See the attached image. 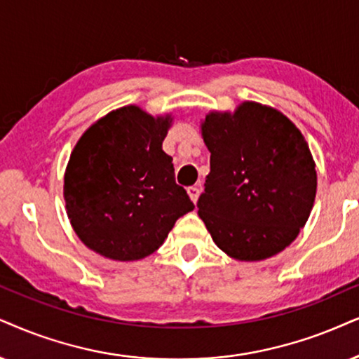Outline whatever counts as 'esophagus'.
Masks as SVG:
<instances>
[{"label":"esophagus","instance_id":"obj_1","mask_svg":"<svg viewBox=\"0 0 359 359\" xmlns=\"http://www.w3.org/2000/svg\"><path fill=\"white\" fill-rule=\"evenodd\" d=\"M187 194H189V197L192 198V202L195 203L198 198V194H201V187H198V185H190V187L187 189Z\"/></svg>","mask_w":359,"mask_h":359}]
</instances>
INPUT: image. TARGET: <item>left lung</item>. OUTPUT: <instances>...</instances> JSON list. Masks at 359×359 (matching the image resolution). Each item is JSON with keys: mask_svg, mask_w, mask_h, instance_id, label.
Listing matches in <instances>:
<instances>
[{"mask_svg": "<svg viewBox=\"0 0 359 359\" xmlns=\"http://www.w3.org/2000/svg\"><path fill=\"white\" fill-rule=\"evenodd\" d=\"M210 174L198 215L213 242L242 262L285 250L306 224L316 170L300 130L276 109L243 102L202 122Z\"/></svg>", "mask_w": 359, "mask_h": 359, "instance_id": "left-lung-1", "label": "left lung"}]
</instances>
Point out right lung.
Wrapping results in <instances>:
<instances>
[{"mask_svg":"<svg viewBox=\"0 0 359 359\" xmlns=\"http://www.w3.org/2000/svg\"><path fill=\"white\" fill-rule=\"evenodd\" d=\"M170 117L137 106L109 112L86 130L65 175L66 210L86 247L111 260L151 255L194 210L162 151Z\"/></svg>","mask_w":359,"mask_h":359,"instance_id":"1","label":"right lung"}]
</instances>
